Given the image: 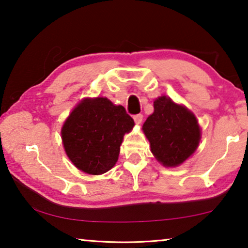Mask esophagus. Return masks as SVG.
<instances>
[{
    "label": "esophagus",
    "instance_id": "1",
    "mask_svg": "<svg viewBox=\"0 0 248 248\" xmlns=\"http://www.w3.org/2000/svg\"><path fill=\"white\" fill-rule=\"evenodd\" d=\"M133 119H134V123L137 124H140L142 123V120H143V116L141 114H138V115H134L133 116Z\"/></svg>",
    "mask_w": 248,
    "mask_h": 248
}]
</instances>
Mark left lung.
<instances>
[{"mask_svg": "<svg viewBox=\"0 0 248 248\" xmlns=\"http://www.w3.org/2000/svg\"><path fill=\"white\" fill-rule=\"evenodd\" d=\"M153 105V114L142 127L151 152L164 166H178L198 148L201 139L198 121L189 109L166 96L156 98Z\"/></svg>", "mask_w": 248, "mask_h": 248, "instance_id": "1", "label": "left lung"}]
</instances>
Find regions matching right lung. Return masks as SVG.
Instances as JSON below:
<instances>
[{"instance_id":"1","label":"right lung","mask_w":248,"mask_h":248,"mask_svg":"<svg viewBox=\"0 0 248 248\" xmlns=\"http://www.w3.org/2000/svg\"><path fill=\"white\" fill-rule=\"evenodd\" d=\"M133 125L121 105L116 106L106 97L84 98L61 129L65 153L84 173H106L118 161L124 133Z\"/></svg>"}]
</instances>
